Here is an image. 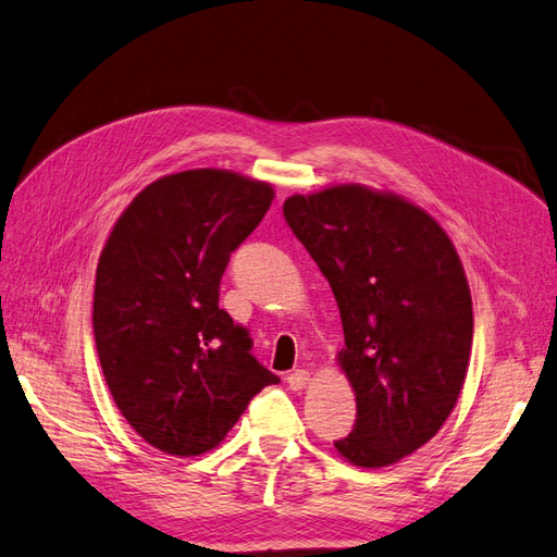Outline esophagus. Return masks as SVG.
I'll return each instance as SVG.
<instances>
[{
    "label": "esophagus",
    "mask_w": 557,
    "mask_h": 557,
    "mask_svg": "<svg viewBox=\"0 0 557 557\" xmlns=\"http://www.w3.org/2000/svg\"><path fill=\"white\" fill-rule=\"evenodd\" d=\"M285 383H288L293 391H301V387L309 383V372H307V369H295V372L285 376Z\"/></svg>",
    "instance_id": "obj_1"
}]
</instances>
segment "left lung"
Masks as SVG:
<instances>
[{"mask_svg":"<svg viewBox=\"0 0 557 557\" xmlns=\"http://www.w3.org/2000/svg\"><path fill=\"white\" fill-rule=\"evenodd\" d=\"M283 218L342 313L356 425L334 446L385 467L440 432L462 391L474 313L446 232L423 209L362 185L285 199Z\"/></svg>","mask_w":557,"mask_h":557,"instance_id":"obj_1","label":"left lung"}]
</instances>
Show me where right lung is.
I'll return each instance as SVG.
<instances>
[{
	"instance_id": "obj_1",
	"label": "right lung",
	"mask_w": 557,
	"mask_h": 557,
	"mask_svg": "<svg viewBox=\"0 0 557 557\" xmlns=\"http://www.w3.org/2000/svg\"><path fill=\"white\" fill-rule=\"evenodd\" d=\"M274 190L221 170L150 183L115 223L95 281L99 364L127 423L170 455L207 453L281 379L218 307L221 278Z\"/></svg>"
}]
</instances>
